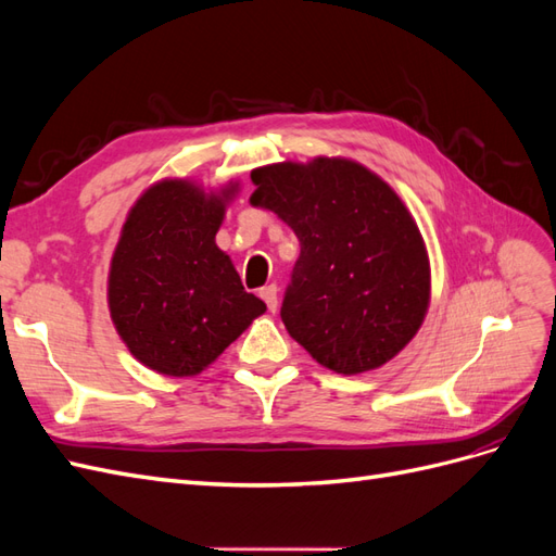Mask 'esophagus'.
<instances>
[{
    "mask_svg": "<svg viewBox=\"0 0 556 556\" xmlns=\"http://www.w3.org/2000/svg\"><path fill=\"white\" fill-rule=\"evenodd\" d=\"M260 296L264 299V304L268 306V311L278 308V288H276V285H264V288L260 290Z\"/></svg>",
    "mask_w": 556,
    "mask_h": 556,
    "instance_id": "esophagus-1",
    "label": "esophagus"
}]
</instances>
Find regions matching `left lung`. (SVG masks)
I'll return each instance as SVG.
<instances>
[{"label": "left lung", "mask_w": 556, "mask_h": 556, "mask_svg": "<svg viewBox=\"0 0 556 556\" xmlns=\"http://www.w3.org/2000/svg\"><path fill=\"white\" fill-rule=\"evenodd\" d=\"M250 204L274 211L301 245L280 317L311 357L355 376L410 343L429 308V257L399 194L343 157L250 174Z\"/></svg>", "instance_id": "1"}]
</instances>
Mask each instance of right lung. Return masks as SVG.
Listing matches in <instances>:
<instances>
[{"mask_svg": "<svg viewBox=\"0 0 556 556\" xmlns=\"http://www.w3.org/2000/svg\"><path fill=\"white\" fill-rule=\"evenodd\" d=\"M229 185L206 194L160 180L134 204L109 271L111 319L129 352L162 376H197L266 311L215 245Z\"/></svg>", "mask_w": 556, "mask_h": 556, "instance_id": "add662e5", "label": "right lung"}]
</instances>
